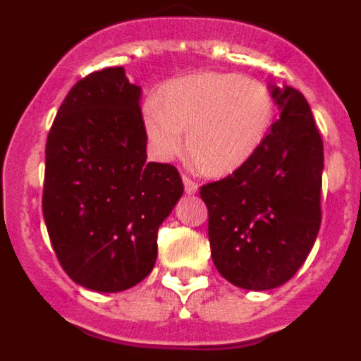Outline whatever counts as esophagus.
Returning <instances> with one entry per match:
<instances>
[{
  "label": "esophagus",
  "instance_id": "34e87169",
  "mask_svg": "<svg viewBox=\"0 0 361 361\" xmlns=\"http://www.w3.org/2000/svg\"><path fill=\"white\" fill-rule=\"evenodd\" d=\"M183 183H184V190H186L188 195H193V193H197V191H199V184H197L195 180H191L190 177H186V175L183 177Z\"/></svg>",
  "mask_w": 361,
  "mask_h": 361
}]
</instances>
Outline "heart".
<instances>
[{"label":"heart","instance_id":"heart-1","mask_svg":"<svg viewBox=\"0 0 361 361\" xmlns=\"http://www.w3.org/2000/svg\"><path fill=\"white\" fill-rule=\"evenodd\" d=\"M149 148L159 161L188 149L197 168L226 175L250 161L269 132L273 97L257 79L200 72L175 79L142 111Z\"/></svg>","mask_w":361,"mask_h":361}]
</instances>
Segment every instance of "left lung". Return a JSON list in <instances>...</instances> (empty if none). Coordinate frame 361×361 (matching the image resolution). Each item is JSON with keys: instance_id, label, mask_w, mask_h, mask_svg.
I'll return each instance as SVG.
<instances>
[{"instance_id": "obj_1", "label": "left lung", "mask_w": 361, "mask_h": 361, "mask_svg": "<svg viewBox=\"0 0 361 361\" xmlns=\"http://www.w3.org/2000/svg\"><path fill=\"white\" fill-rule=\"evenodd\" d=\"M280 110L253 157L200 188L212 258L228 282L267 291L305 262L322 222L324 142L309 103L291 86H271Z\"/></svg>"}]
</instances>
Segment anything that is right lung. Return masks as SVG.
Listing matches in <instances>:
<instances>
[{"label": "right lung", "mask_w": 361, "mask_h": 361, "mask_svg": "<svg viewBox=\"0 0 361 361\" xmlns=\"http://www.w3.org/2000/svg\"><path fill=\"white\" fill-rule=\"evenodd\" d=\"M139 103L123 66L99 70L72 86L47 139L44 224L66 275L92 291L152 273L159 226L183 197L175 166L146 162Z\"/></svg>", "instance_id": "add662e5"}]
</instances>
